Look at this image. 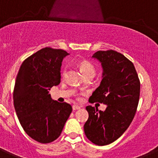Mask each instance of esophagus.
<instances>
[{
  "label": "esophagus",
  "instance_id": "esophagus-1",
  "mask_svg": "<svg viewBox=\"0 0 158 158\" xmlns=\"http://www.w3.org/2000/svg\"><path fill=\"white\" fill-rule=\"evenodd\" d=\"M81 106H78V105H73V111H76V110H78V109H80L81 108Z\"/></svg>",
  "mask_w": 158,
  "mask_h": 158
}]
</instances>
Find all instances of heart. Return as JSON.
<instances>
[{"label":"heart","instance_id":"obj_1","mask_svg":"<svg viewBox=\"0 0 158 158\" xmlns=\"http://www.w3.org/2000/svg\"><path fill=\"white\" fill-rule=\"evenodd\" d=\"M78 66L80 68L81 71L83 73L85 77H93L96 74V67L91 62L87 61V60H83L81 61L78 64ZM65 72H66V68L64 67L62 70V75L65 76Z\"/></svg>","mask_w":158,"mask_h":158}]
</instances>
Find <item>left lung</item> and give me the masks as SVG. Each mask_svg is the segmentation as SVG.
I'll return each mask as SVG.
<instances>
[{
	"label": "left lung",
	"mask_w": 158,
	"mask_h": 158,
	"mask_svg": "<svg viewBox=\"0 0 158 158\" xmlns=\"http://www.w3.org/2000/svg\"><path fill=\"white\" fill-rule=\"evenodd\" d=\"M101 63L100 85L89 97L90 103L107 105L105 111L87 106L89 118L84 131L89 140L97 146L115 142L133 120L140 96V81L135 65L115 51H99L93 55Z\"/></svg>",
	"instance_id": "8db88e82"
}]
</instances>
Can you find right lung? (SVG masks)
<instances>
[{"mask_svg":"<svg viewBox=\"0 0 158 158\" xmlns=\"http://www.w3.org/2000/svg\"><path fill=\"white\" fill-rule=\"evenodd\" d=\"M68 54L62 49H41L23 61L16 77V115L27 135L40 143L56 140L72 112L70 104L53 100L49 93L61 82L62 62Z\"/></svg>","mask_w":158,"mask_h":158,"instance_id":"right-lung-1","label":"right lung"}]
</instances>
